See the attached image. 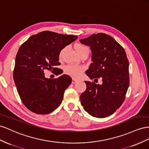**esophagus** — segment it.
<instances>
[{
	"instance_id": "esophagus-1",
	"label": "esophagus",
	"mask_w": 149,
	"mask_h": 149,
	"mask_svg": "<svg viewBox=\"0 0 149 149\" xmlns=\"http://www.w3.org/2000/svg\"><path fill=\"white\" fill-rule=\"evenodd\" d=\"M77 82V80L75 79H72V84H75Z\"/></svg>"
}]
</instances>
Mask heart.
<instances>
[{"label": "heart", "instance_id": "1", "mask_svg": "<svg viewBox=\"0 0 149 149\" xmlns=\"http://www.w3.org/2000/svg\"><path fill=\"white\" fill-rule=\"evenodd\" d=\"M75 50L77 51V52L79 54V55L84 52H86V51H88L89 52V49L87 47L80 44L75 45ZM63 52H64V49H62L61 51L60 54H59V57H61L62 56ZM83 71H84V67L82 66L68 65L65 68V73L75 79L79 78L80 76V75H81V74L82 73Z\"/></svg>", "mask_w": 149, "mask_h": 149}]
</instances>
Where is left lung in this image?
Instances as JSON below:
<instances>
[{
	"label": "left lung",
	"instance_id": "1",
	"mask_svg": "<svg viewBox=\"0 0 149 149\" xmlns=\"http://www.w3.org/2000/svg\"><path fill=\"white\" fill-rule=\"evenodd\" d=\"M90 47L92 62L86 74L91 79L102 77V84L85 81L87 88L80 102L91 116L104 118L119 108L129 86V61L124 48L112 37L104 33L80 40Z\"/></svg>",
	"mask_w": 149,
	"mask_h": 149
}]
</instances>
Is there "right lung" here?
I'll return each instance as SVG.
<instances>
[{
  "label": "right lung",
  "mask_w": 149,
  "mask_h": 149,
  "mask_svg": "<svg viewBox=\"0 0 149 149\" xmlns=\"http://www.w3.org/2000/svg\"><path fill=\"white\" fill-rule=\"evenodd\" d=\"M77 36L43 31L33 35L20 47L13 77L23 104L31 111L47 114L61 104L72 79L63 74L57 79L45 77L44 70H56L61 51Z\"/></svg>",
  "instance_id": "add662e5"
}]
</instances>
